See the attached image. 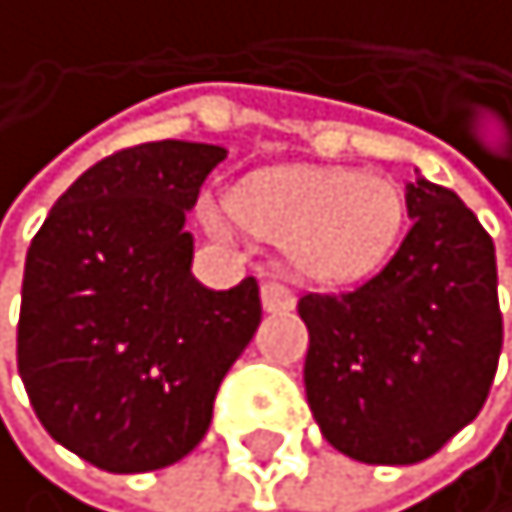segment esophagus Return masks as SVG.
Wrapping results in <instances>:
<instances>
[{
    "instance_id": "esophagus-1",
    "label": "esophagus",
    "mask_w": 512,
    "mask_h": 512,
    "mask_svg": "<svg viewBox=\"0 0 512 512\" xmlns=\"http://www.w3.org/2000/svg\"><path fill=\"white\" fill-rule=\"evenodd\" d=\"M296 305V292L289 282L282 279H266L263 282V309L266 312H289Z\"/></svg>"
}]
</instances>
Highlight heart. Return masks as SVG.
<instances>
[{"mask_svg": "<svg viewBox=\"0 0 512 512\" xmlns=\"http://www.w3.org/2000/svg\"><path fill=\"white\" fill-rule=\"evenodd\" d=\"M210 230L230 233V213L210 200ZM240 216L266 240L289 243L315 279H352L375 269L398 243L404 197L388 177L345 167H292L259 177L240 193Z\"/></svg>", "mask_w": 512, "mask_h": 512, "instance_id": "obj_1", "label": "heart"}]
</instances>
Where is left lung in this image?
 <instances>
[{
  "label": "left lung",
  "mask_w": 512,
  "mask_h": 512,
  "mask_svg": "<svg viewBox=\"0 0 512 512\" xmlns=\"http://www.w3.org/2000/svg\"><path fill=\"white\" fill-rule=\"evenodd\" d=\"M411 230L348 292H305V398L361 464H418L477 418L503 348L497 253L454 190L404 187Z\"/></svg>",
  "instance_id": "8db88e82"
}]
</instances>
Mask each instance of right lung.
<instances>
[{
    "label": "right lung",
    "instance_id": "right-lung-1",
    "mask_svg": "<svg viewBox=\"0 0 512 512\" xmlns=\"http://www.w3.org/2000/svg\"><path fill=\"white\" fill-rule=\"evenodd\" d=\"M216 144L154 141L98 160L25 256L19 375L61 447L108 474L177 464L203 441L220 381L263 319L249 276L193 279L183 230Z\"/></svg>",
    "mask_w": 512,
    "mask_h": 512
}]
</instances>
